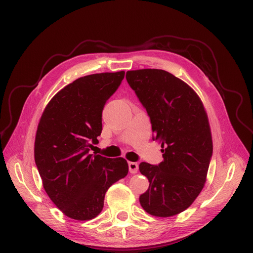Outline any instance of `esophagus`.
I'll list each match as a JSON object with an SVG mask.
<instances>
[{
    "label": "esophagus",
    "mask_w": 253,
    "mask_h": 253,
    "mask_svg": "<svg viewBox=\"0 0 253 253\" xmlns=\"http://www.w3.org/2000/svg\"><path fill=\"white\" fill-rule=\"evenodd\" d=\"M128 167H129L130 173H132V174L137 173V171H138V164L137 163H135V162H129L128 163Z\"/></svg>",
    "instance_id": "34e87169"
}]
</instances>
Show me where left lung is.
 Here are the masks:
<instances>
[{
  "mask_svg": "<svg viewBox=\"0 0 253 253\" xmlns=\"http://www.w3.org/2000/svg\"><path fill=\"white\" fill-rule=\"evenodd\" d=\"M126 79L147 110L153 139L163 153L158 166L139 164L150 182L140 205L154 216L176 215L193 204L206 182L213 149L207 113L194 89L166 71H128Z\"/></svg>",
  "mask_w": 253,
  "mask_h": 253,
  "instance_id": "left-lung-1",
  "label": "left lung"
}]
</instances>
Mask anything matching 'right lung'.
I'll use <instances>...</instances> for the list:
<instances>
[{"label":"right lung","instance_id":"right-lung-1","mask_svg":"<svg viewBox=\"0 0 253 253\" xmlns=\"http://www.w3.org/2000/svg\"><path fill=\"white\" fill-rule=\"evenodd\" d=\"M124 76L121 71L75 80L52 97L39 121L35 162L51 201L70 218L96 217L106 191L128 173L125 159L89 153L101 133L103 106Z\"/></svg>","mask_w":253,"mask_h":253}]
</instances>
